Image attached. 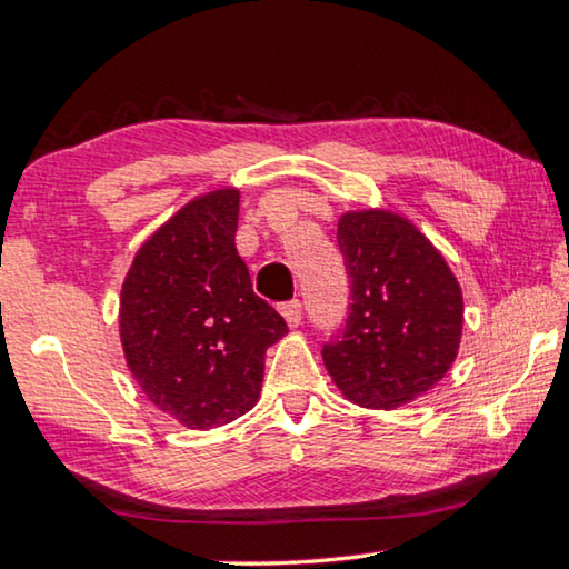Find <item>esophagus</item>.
Instances as JSON below:
<instances>
[{"label": "esophagus", "mask_w": 569, "mask_h": 569, "mask_svg": "<svg viewBox=\"0 0 569 569\" xmlns=\"http://www.w3.org/2000/svg\"><path fill=\"white\" fill-rule=\"evenodd\" d=\"M281 316L286 319V323L291 326V329H298L301 326V319H303V308H301V301H288L281 306Z\"/></svg>", "instance_id": "esophagus-1"}]
</instances>
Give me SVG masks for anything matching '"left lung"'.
<instances>
[{"label":"left lung","mask_w":569,"mask_h":569,"mask_svg":"<svg viewBox=\"0 0 569 569\" xmlns=\"http://www.w3.org/2000/svg\"><path fill=\"white\" fill-rule=\"evenodd\" d=\"M336 238L351 306L341 336L321 351L326 371L359 407L397 409L435 389L457 359L459 281L437 246L393 210H346Z\"/></svg>","instance_id":"1"}]
</instances>
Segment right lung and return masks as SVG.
<instances>
[{
  "instance_id": "obj_1",
  "label": "right lung",
  "mask_w": 569,
  "mask_h": 569,
  "mask_svg": "<svg viewBox=\"0 0 569 569\" xmlns=\"http://www.w3.org/2000/svg\"><path fill=\"white\" fill-rule=\"evenodd\" d=\"M238 188L192 198L138 248L120 291V343L148 401L208 431L258 403L266 349L288 326L236 250Z\"/></svg>"
}]
</instances>
